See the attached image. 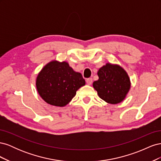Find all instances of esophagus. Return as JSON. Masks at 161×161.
Masks as SVG:
<instances>
[{"mask_svg": "<svg viewBox=\"0 0 161 161\" xmlns=\"http://www.w3.org/2000/svg\"><path fill=\"white\" fill-rule=\"evenodd\" d=\"M86 82L87 85H91V84H92V79H91V78H89V79H86Z\"/></svg>", "mask_w": 161, "mask_h": 161, "instance_id": "34e87169", "label": "esophagus"}]
</instances>
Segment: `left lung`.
<instances>
[{
	"label": "left lung",
	"mask_w": 161,
	"mask_h": 161,
	"mask_svg": "<svg viewBox=\"0 0 161 161\" xmlns=\"http://www.w3.org/2000/svg\"><path fill=\"white\" fill-rule=\"evenodd\" d=\"M99 80L93 87L101 99L109 103L122 101L130 88V79L126 72L118 65L107 64L99 70Z\"/></svg>",
	"instance_id": "1"
}]
</instances>
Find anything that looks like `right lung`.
I'll return each mask as SVG.
<instances>
[{
	"mask_svg": "<svg viewBox=\"0 0 161 161\" xmlns=\"http://www.w3.org/2000/svg\"><path fill=\"white\" fill-rule=\"evenodd\" d=\"M85 85L79 72H76L66 62L48 63L38 75L36 86L39 94L46 103L63 107L76 95V91Z\"/></svg>",
	"mask_w": 161,
	"mask_h": 161,
	"instance_id": "1",
	"label": "right lung"
}]
</instances>
